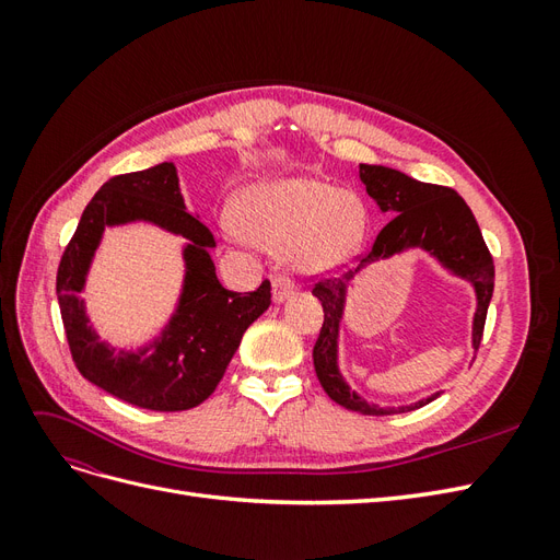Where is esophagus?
Wrapping results in <instances>:
<instances>
[{
    "instance_id": "obj_1",
    "label": "esophagus",
    "mask_w": 560,
    "mask_h": 560,
    "mask_svg": "<svg viewBox=\"0 0 560 560\" xmlns=\"http://www.w3.org/2000/svg\"><path fill=\"white\" fill-rule=\"evenodd\" d=\"M294 292H296L294 280L282 278V276L273 280V301H276V303H284Z\"/></svg>"
}]
</instances>
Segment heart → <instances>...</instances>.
Here are the masks:
<instances>
[{
    "instance_id": "1",
    "label": "heart",
    "mask_w": 560,
    "mask_h": 560,
    "mask_svg": "<svg viewBox=\"0 0 560 560\" xmlns=\"http://www.w3.org/2000/svg\"><path fill=\"white\" fill-rule=\"evenodd\" d=\"M245 238L303 276L341 270L360 252L369 229L364 200L315 177H276L247 186L235 206Z\"/></svg>"
}]
</instances>
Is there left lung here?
Here are the masks:
<instances>
[{"mask_svg": "<svg viewBox=\"0 0 560 560\" xmlns=\"http://www.w3.org/2000/svg\"><path fill=\"white\" fill-rule=\"evenodd\" d=\"M360 179L366 194L376 200L381 212L393 214V219L376 235L374 247L362 259V264L343 278H329L315 284L313 294L319 299L325 322L313 348L315 374L325 387V393L348 411L364 416H393L420 409L442 393L418 399L406 406H378L366 401L358 389L346 381L341 364H338V338H341V322L346 317L350 282L360 270L376 261H385L395 254L411 249L428 252L453 278L469 282L477 299V308L471 317V348L479 350L486 313L493 299L495 266L493 257L483 243L481 229L474 219L467 202L448 186L425 184L385 165L360 163Z\"/></svg>", "mask_w": 560, "mask_h": 560, "instance_id": "left-lung-1", "label": "left lung"}]
</instances>
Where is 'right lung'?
<instances>
[{
	"instance_id": "right-lung-1",
	"label": "right lung",
	"mask_w": 560,
	"mask_h": 560,
	"mask_svg": "<svg viewBox=\"0 0 560 560\" xmlns=\"http://www.w3.org/2000/svg\"><path fill=\"white\" fill-rule=\"evenodd\" d=\"M149 223L179 234L185 261L180 296L166 325L138 349L116 351L90 325L80 296L107 228ZM214 235L186 210L175 163L112 177L83 210L67 245L56 292L81 376L105 393L151 411H186L206 401L241 346L247 327L270 306V282L231 292L219 282L210 249Z\"/></svg>"
}]
</instances>
